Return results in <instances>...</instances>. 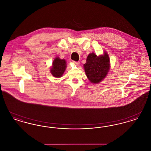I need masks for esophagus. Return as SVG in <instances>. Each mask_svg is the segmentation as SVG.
I'll return each instance as SVG.
<instances>
[{
	"instance_id": "esophagus-1",
	"label": "esophagus",
	"mask_w": 151,
	"mask_h": 151,
	"mask_svg": "<svg viewBox=\"0 0 151 151\" xmlns=\"http://www.w3.org/2000/svg\"><path fill=\"white\" fill-rule=\"evenodd\" d=\"M73 63H74V65H76V66H78L80 65V62H73Z\"/></svg>"
}]
</instances>
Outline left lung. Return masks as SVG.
<instances>
[{
	"instance_id": "8db88e82",
	"label": "left lung",
	"mask_w": 151,
	"mask_h": 151,
	"mask_svg": "<svg viewBox=\"0 0 151 151\" xmlns=\"http://www.w3.org/2000/svg\"><path fill=\"white\" fill-rule=\"evenodd\" d=\"M84 65V70L89 80L93 84H98L105 79L110 70V59L106 52L104 55L97 56L94 52L90 53Z\"/></svg>"
}]
</instances>
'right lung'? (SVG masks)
I'll list each match as a JSON object with an SVG mask.
<instances>
[{
    "instance_id": "1",
    "label": "right lung",
    "mask_w": 151,
    "mask_h": 151,
    "mask_svg": "<svg viewBox=\"0 0 151 151\" xmlns=\"http://www.w3.org/2000/svg\"><path fill=\"white\" fill-rule=\"evenodd\" d=\"M67 65L65 59H61L59 57L55 58L50 69L52 75L55 78H60L64 73Z\"/></svg>"
}]
</instances>
